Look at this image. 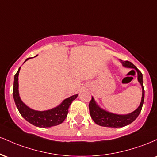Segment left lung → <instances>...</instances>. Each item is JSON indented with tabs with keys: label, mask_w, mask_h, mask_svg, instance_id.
Wrapping results in <instances>:
<instances>
[{
	"label": "left lung",
	"mask_w": 157,
	"mask_h": 157,
	"mask_svg": "<svg viewBox=\"0 0 157 157\" xmlns=\"http://www.w3.org/2000/svg\"><path fill=\"white\" fill-rule=\"evenodd\" d=\"M122 63V66L125 68H134L137 72V80L141 85L142 87V99L140 105L133 112L127 114H117V113H111L106 110L102 109L92 97L91 100L89 102V112L94 122L97 125L103 127L109 128H122L126 126L131 122H133L137 118V117L141 112L143 105L144 97H145V90L143 88V80H142V74L140 72L136 66L132 63L129 61L120 60Z\"/></svg>",
	"instance_id": "left-lung-1"
}]
</instances>
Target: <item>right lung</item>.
<instances>
[{"label": "right lung", "mask_w": 157, "mask_h": 157, "mask_svg": "<svg viewBox=\"0 0 157 157\" xmlns=\"http://www.w3.org/2000/svg\"><path fill=\"white\" fill-rule=\"evenodd\" d=\"M29 59V58H27L25 62ZM21 68V67L19 68L18 71H17L14 77L13 97L15 105L21 116L32 125L39 128H50L62 123L67 117L68 108L70 105L73 102V100L77 98L78 94L73 95L65 99L60 105L49 110L37 111V110L32 109L27 106L21 100L19 94L18 75Z\"/></svg>", "instance_id": "obj_1"}]
</instances>
